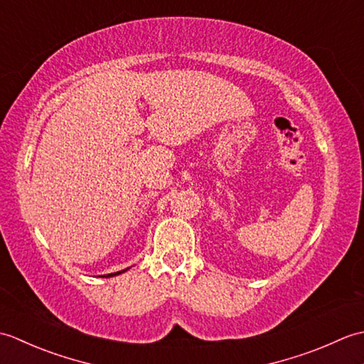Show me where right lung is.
I'll list each match as a JSON object with an SVG mask.
<instances>
[{
    "label": "right lung",
    "instance_id": "add662e5",
    "mask_svg": "<svg viewBox=\"0 0 364 364\" xmlns=\"http://www.w3.org/2000/svg\"><path fill=\"white\" fill-rule=\"evenodd\" d=\"M122 272H125V270H120V272H115V274H107V275H103V277H114V275H119Z\"/></svg>",
    "mask_w": 364,
    "mask_h": 364
}]
</instances>
